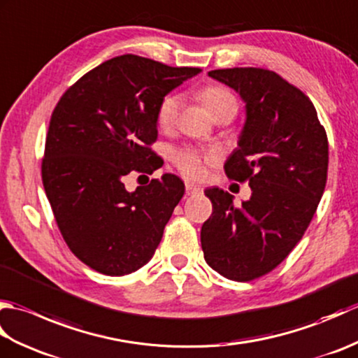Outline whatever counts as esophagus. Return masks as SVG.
I'll return each mask as SVG.
<instances>
[{
	"label": "esophagus",
	"mask_w": 358,
	"mask_h": 358,
	"mask_svg": "<svg viewBox=\"0 0 358 358\" xmlns=\"http://www.w3.org/2000/svg\"><path fill=\"white\" fill-rule=\"evenodd\" d=\"M201 192V187L191 185V183H186V195H194V194H199Z\"/></svg>",
	"instance_id": "34e87169"
}]
</instances>
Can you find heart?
<instances>
[{
	"mask_svg": "<svg viewBox=\"0 0 358 358\" xmlns=\"http://www.w3.org/2000/svg\"><path fill=\"white\" fill-rule=\"evenodd\" d=\"M204 106L215 118L223 113L235 115L238 109L237 98L229 89L218 85H210L201 89L200 92ZM183 108V96L180 94L166 95L158 104L157 123L163 131H171L177 124L180 110ZM173 164L187 178H201L204 175V163L215 159L214 152H199L195 149H180L173 152Z\"/></svg>",
	"mask_w": 358,
	"mask_h": 358,
	"instance_id": "1",
	"label": "heart"
}]
</instances>
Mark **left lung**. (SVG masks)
<instances>
[{
	"label": "left lung",
	"instance_id": "1",
	"mask_svg": "<svg viewBox=\"0 0 358 358\" xmlns=\"http://www.w3.org/2000/svg\"><path fill=\"white\" fill-rule=\"evenodd\" d=\"M246 103L227 177L249 181L252 195L206 189L212 215L201 227L204 260L223 277L250 281L275 269L313 220L328 178V136L313 101L278 73L260 67L210 71Z\"/></svg>",
	"mask_w": 358,
	"mask_h": 358
}]
</instances>
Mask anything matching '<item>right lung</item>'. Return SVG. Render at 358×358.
<instances>
[{
    "label": "right lung",
    "mask_w": 358,
    "mask_h": 358,
    "mask_svg": "<svg viewBox=\"0 0 358 358\" xmlns=\"http://www.w3.org/2000/svg\"><path fill=\"white\" fill-rule=\"evenodd\" d=\"M200 72L127 53L83 75L53 109L43 186L66 245L96 272L140 269L162 241L183 181L164 173L127 192L124 177L158 169V104Z\"/></svg>",
    "instance_id": "right-lung-1"
}]
</instances>
